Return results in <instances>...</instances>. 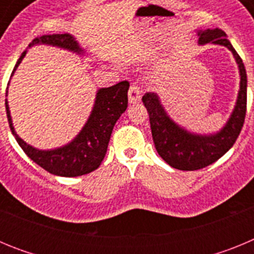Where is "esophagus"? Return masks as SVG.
<instances>
[{
  "instance_id": "1",
  "label": "esophagus",
  "mask_w": 254,
  "mask_h": 254,
  "mask_svg": "<svg viewBox=\"0 0 254 254\" xmlns=\"http://www.w3.org/2000/svg\"><path fill=\"white\" fill-rule=\"evenodd\" d=\"M128 100L129 103L134 104V103H138L141 100V90L140 87L136 86V85H131L128 90Z\"/></svg>"
}]
</instances>
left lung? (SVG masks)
<instances>
[{
    "instance_id": "left-lung-1",
    "label": "left lung",
    "mask_w": 254,
    "mask_h": 254,
    "mask_svg": "<svg viewBox=\"0 0 254 254\" xmlns=\"http://www.w3.org/2000/svg\"><path fill=\"white\" fill-rule=\"evenodd\" d=\"M198 44H219L232 52L239 68L241 84L234 109L221 129L201 134L174 122L164 109L156 93H146L142 102L149 113L155 149L163 160L179 170H198L219 160L234 145L243 127L247 112V72L243 61L221 29L197 30Z\"/></svg>"
}]
</instances>
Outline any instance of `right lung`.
I'll list each match as a JSON object with an SVG mask.
<instances>
[{"label":"right lung","instance_id":"right-lung-1","mask_svg":"<svg viewBox=\"0 0 254 254\" xmlns=\"http://www.w3.org/2000/svg\"><path fill=\"white\" fill-rule=\"evenodd\" d=\"M37 44H47V46L58 47V48L67 49L76 55H84L85 51L77 43L75 37L68 33L64 34H51L42 35L35 38L29 47ZM26 51L17 60L13 67L11 77L15 73L22 58L25 57ZM10 85V82H8ZM128 81H121L111 87H102L96 91L95 102L91 109V113L87 118L86 123L78 132V134L71 142L57 149L40 150L31 146L29 143L19 137L15 128H13L12 120H11L10 108L6 99V113H7L8 125L12 134L16 138L24 152L31 160L38 164L39 167L46 169L51 174L60 177H80L91 173L98 169L102 164L105 154H107L108 143L111 140V134L116 122L127 109L128 105ZM8 89V86H7ZM7 96V90H6Z\"/></svg>","mask_w":254,"mask_h":254}]
</instances>
